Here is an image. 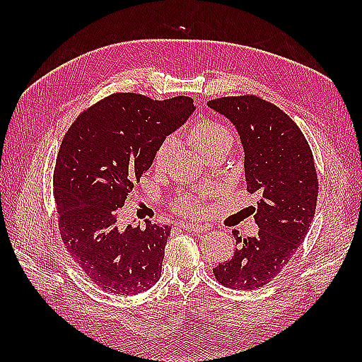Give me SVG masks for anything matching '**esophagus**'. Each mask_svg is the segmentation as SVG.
<instances>
[{"instance_id":"obj_1","label":"esophagus","mask_w":362,"mask_h":362,"mask_svg":"<svg viewBox=\"0 0 362 362\" xmlns=\"http://www.w3.org/2000/svg\"><path fill=\"white\" fill-rule=\"evenodd\" d=\"M180 228L188 230V232H193V233H204L210 230L209 226H202V224H180Z\"/></svg>"}]
</instances>
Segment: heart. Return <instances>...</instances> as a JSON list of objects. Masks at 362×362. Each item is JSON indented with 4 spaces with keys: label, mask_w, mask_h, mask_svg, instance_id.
<instances>
[{
    "label": "heart",
    "mask_w": 362,
    "mask_h": 362,
    "mask_svg": "<svg viewBox=\"0 0 362 362\" xmlns=\"http://www.w3.org/2000/svg\"><path fill=\"white\" fill-rule=\"evenodd\" d=\"M188 140L194 146V149L201 152L204 157L206 153H210L216 149H222V148L232 149L233 146V135L230 132V129L216 121L197 122L196 126L189 129ZM175 146L177 143L171 136L161 141L158 144V148L156 149V153H153V166L157 169H163L168 165L169 158L173 157ZM173 206L174 210L179 211L180 214H185V216H189V218H197L199 214H202L204 211L202 196L182 194L173 202Z\"/></svg>",
    "instance_id": "1"
}]
</instances>
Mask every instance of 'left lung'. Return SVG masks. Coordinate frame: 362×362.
Masks as SVG:
<instances>
[{"instance_id": "obj_1", "label": "left lung", "mask_w": 362, "mask_h": 362, "mask_svg": "<svg viewBox=\"0 0 362 362\" xmlns=\"http://www.w3.org/2000/svg\"><path fill=\"white\" fill-rule=\"evenodd\" d=\"M209 107L235 126L247 189L259 194L258 235L233 232L238 249L213 269L214 279L232 289H257L280 274L308 233L319 191L313 152L296 122L258 96L219 98Z\"/></svg>"}]
</instances>
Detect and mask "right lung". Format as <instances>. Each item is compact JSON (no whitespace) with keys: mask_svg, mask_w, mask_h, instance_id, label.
<instances>
[{"mask_svg":"<svg viewBox=\"0 0 362 362\" xmlns=\"http://www.w3.org/2000/svg\"><path fill=\"white\" fill-rule=\"evenodd\" d=\"M193 99L153 101L115 93L83 110L65 134L54 168L60 238L71 258L105 292L135 296L161 275L171 227H118V209L151 168L165 138L194 112Z\"/></svg>","mask_w":362,"mask_h":362,"instance_id":"obj_1","label":"right lung"}]
</instances>
